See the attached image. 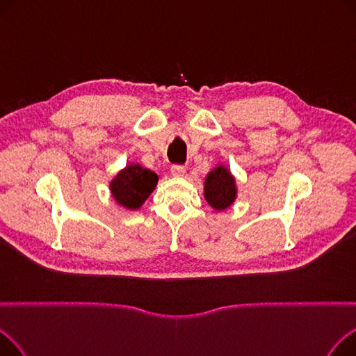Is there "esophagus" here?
Returning a JSON list of instances; mask_svg holds the SVG:
<instances>
[{"label":"esophagus","instance_id":"1","mask_svg":"<svg viewBox=\"0 0 356 356\" xmlns=\"http://www.w3.org/2000/svg\"><path fill=\"white\" fill-rule=\"evenodd\" d=\"M186 173V168H184V165H181V164H175V165H172V175L173 176H183Z\"/></svg>","mask_w":356,"mask_h":356}]
</instances>
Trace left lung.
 Segmentation results:
<instances>
[{
  "label": "left lung",
  "mask_w": 356,
  "mask_h": 356,
  "mask_svg": "<svg viewBox=\"0 0 356 356\" xmlns=\"http://www.w3.org/2000/svg\"><path fill=\"white\" fill-rule=\"evenodd\" d=\"M235 180L227 167L218 165L208 175L204 181V197L216 211H223L231 207L235 200Z\"/></svg>",
  "instance_id": "left-lung-1"
}]
</instances>
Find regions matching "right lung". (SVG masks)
<instances>
[{
  "mask_svg": "<svg viewBox=\"0 0 356 356\" xmlns=\"http://www.w3.org/2000/svg\"><path fill=\"white\" fill-rule=\"evenodd\" d=\"M157 175L140 164H129L111 181L114 199L128 209H138L157 184Z\"/></svg>",
  "mask_w": 356,
  "mask_h": 356,
  "instance_id": "1",
  "label": "right lung"
}]
</instances>
